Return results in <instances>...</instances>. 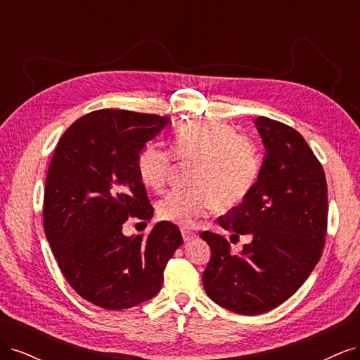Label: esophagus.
<instances>
[{"instance_id": "1", "label": "esophagus", "mask_w": 360, "mask_h": 360, "mask_svg": "<svg viewBox=\"0 0 360 360\" xmlns=\"http://www.w3.org/2000/svg\"><path fill=\"white\" fill-rule=\"evenodd\" d=\"M181 236H183V240L184 242H189V240H192V238H195L197 237V234H195L193 231H191V230H181Z\"/></svg>"}]
</instances>
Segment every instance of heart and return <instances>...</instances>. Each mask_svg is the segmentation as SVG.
Listing matches in <instances>:
<instances>
[{
    "mask_svg": "<svg viewBox=\"0 0 360 360\" xmlns=\"http://www.w3.org/2000/svg\"><path fill=\"white\" fill-rule=\"evenodd\" d=\"M171 150L179 160H197L192 172L195 186L169 191L156 207L162 221L180 226H193L216 204L233 207L245 200L261 168L255 141L216 118L191 120L177 127ZM172 154L156 144L141 151L136 169L144 186L165 188L174 167Z\"/></svg>",
    "mask_w": 360,
    "mask_h": 360,
    "instance_id": "1",
    "label": "heart"
}]
</instances>
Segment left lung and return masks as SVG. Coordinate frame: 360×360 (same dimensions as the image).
I'll return each instance as SVG.
<instances>
[{"label":"left lung","instance_id":"8db88e82","mask_svg":"<svg viewBox=\"0 0 360 360\" xmlns=\"http://www.w3.org/2000/svg\"><path fill=\"white\" fill-rule=\"evenodd\" d=\"M254 123L266 147L258 179L242 204L217 217L224 230L252 242L231 254L226 238L201 233L212 249L202 274L207 296L243 315L274 309L302 287L328 230V183L307 141L276 120L257 117Z\"/></svg>","mask_w":360,"mask_h":360}]
</instances>
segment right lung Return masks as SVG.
<instances>
[{
    "instance_id": "obj_1",
    "label": "right lung",
    "mask_w": 360,
    "mask_h": 360,
    "mask_svg": "<svg viewBox=\"0 0 360 360\" xmlns=\"http://www.w3.org/2000/svg\"><path fill=\"white\" fill-rule=\"evenodd\" d=\"M169 124L168 117L101 110L64 132L53 151L43 200V226L60 270L85 300L103 309L136 307L159 292L168 259L183 243L162 221L148 236L126 237L130 216H153L136 162Z\"/></svg>"
}]
</instances>
